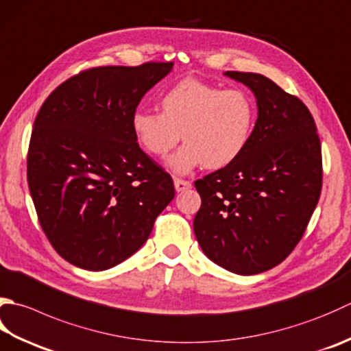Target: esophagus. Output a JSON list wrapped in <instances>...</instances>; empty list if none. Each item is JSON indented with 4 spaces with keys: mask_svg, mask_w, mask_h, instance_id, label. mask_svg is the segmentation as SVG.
<instances>
[{
    "mask_svg": "<svg viewBox=\"0 0 351 351\" xmlns=\"http://www.w3.org/2000/svg\"><path fill=\"white\" fill-rule=\"evenodd\" d=\"M173 184H175V190L178 191V193H181V191H185L191 187L190 181H184V180H180V178H175Z\"/></svg>",
    "mask_w": 351,
    "mask_h": 351,
    "instance_id": "obj_1",
    "label": "esophagus"
}]
</instances>
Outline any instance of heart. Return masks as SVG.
Listing matches in <instances>:
<instances>
[{
  "label": "heart",
  "instance_id": "heart-1",
  "mask_svg": "<svg viewBox=\"0 0 351 351\" xmlns=\"http://www.w3.org/2000/svg\"><path fill=\"white\" fill-rule=\"evenodd\" d=\"M161 108L162 112L136 109L130 125L140 146L154 156H167L182 136L185 144L167 161L178 175L236 161L256 123V105L248 93L197 79H184L167 89Z\"/></svg>",
  "mask_w": 351,
  "mask_h": 351
}]
</instances>
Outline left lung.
Here are the masks:
<instances>
[{"mask_svg": "<svg viewBox=\"0 0 351 351\" xmlns=\"http://www.w3.org/2000/svg\"><path fill=\"white\" fill-rule=\"evenodd\" d=\"M257 100V121L236 161L195 182L193 230L205 256L239 276L272 269L303 237L322 185L321 143L307 106L257 73L226 71Z\"/></svg>", "mask_w": 351, "mask_h": 351, "instance_id": "1", "label": "left lung"}]
</instances>
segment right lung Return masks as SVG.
Returning a JSON list of instances; mask_svg holds the SVG:
<instances>
[{"instance_id":"right-lung-1","label":"right lung","mask_w":351,"mask_h":351,"mask_svg":"<svg viewBox=\"0 0 351 351\" xmlns=\"http://www.w3.org/2000/svg\"><path fill=\"white\" fill-rule=\"evenodd\" d=\"M171 62L97 66L48 95L33 125L27 181L39 223L66 262L105 271L138 251L175 196L140 149L132 114Z\"/></svg>"}]
</instances>
